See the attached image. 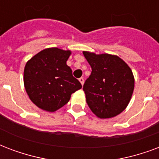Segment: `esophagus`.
<instances>
[{"label":"esophagus","mask_w":159,"mask_h":159,"mask_svg":"<svg viewBox=\"0 0 159 159\" xmlns=\"http://www.w3.org/2000/svg\"><path fill=\"white\" fill-rule=\"evenodd\" d=\"M79 81H80L81 84L83 85V84H84V78H82V77H81V78H80V79H79Z\"/></svg>","instance_id":"1"}]
</instances>
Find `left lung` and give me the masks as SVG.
<instances>
[{"mask_svg":"<svg viewBox=\"0 0 159 159\" xmlns=\"http://www.w3.org/2000/svg\"><path fill=\"white\" fill-rule=\"evenodd\" d=\"M92 71L84 84L86 102L100 119H109L126 109L134 89L131 69L116 55L83 52Z\"/></svg>","mask_w":159,"mask_h":159,"instance_id":"8db88e82","label":"left lung"}]
</instances>
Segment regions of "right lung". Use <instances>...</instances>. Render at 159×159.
I'll return each instance as SVG.
<instances>
[{
	"label": "right lung",
	"mask_w": 159,
	"mask_h": 159,
	"mask_svg": "<svg viewBox=\"0 0 159 159\" xmlns=\"http://www.w3.org/2000/svg\"><path fill=\"white\" fill-rule=\"evenodd\" d=\"M70 50L48 48L33 56L24 70V84L30 100L40 109L55 112L66 104L80 82L66 65Z\"/></svg>",
	"instance_id": "1"
}]
</instances>
